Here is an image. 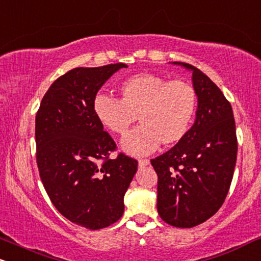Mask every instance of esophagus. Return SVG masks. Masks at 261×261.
Returning a JSON list of instances; mask_svg holds the SVG:
<instances>
[{
    "mask_svg": "<svg viewBox=\"0 0 261 261\" xmlns=\"http://www.w3.org/2000/svg\"><path fill=\"white\" fill-rule=\"evenodd\" d=\"M139 165H140V166H147V165H149V159H140V161H139Z\"/></svg>",
    "mask_w": 261,
    "mask_h": 261,
    "instance_id": "esophagus-1",
    "label": "esophagus"
}]
</instances>
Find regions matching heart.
I'll return each mask as SVG.
<instances>
[{"instance_id":"b5f03b06","label":"heart","mask_w":261,"mask_h":261,"mask_svg":"<svg viewBox=\"0 0 261 261\" xmlns=\"http://www.w3.org/2000/svg\"><path fill=\"white\" fill-rule=\"evenodd\" d=\"M121 98L97 92L92 100L96 118L114 134L122 135L140 113L142 124L122 139L121 147L131 155H147L161 142L180 141L192 124L196 91L185 81H169L155 74H139L120 85Z\"/></svg>"}]
</instances>
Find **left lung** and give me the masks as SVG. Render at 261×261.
<instances>
[{"mask_svg": "<svg viewBox=\"0 0 261 261\" xmlns=\"http://www.w3.org/2000/svg\"><path fill=\"white\" fill-rule=\"evenodd\" d=\"M192 73L196 120L164 154L152 159L158 175L156 209L166 224L190 228L206 221L227 196L237 159L232 107L199 69L172 62Z\"/></svg>", "mask_w": 261, "mask_h": 261, "instance_id": "obj_1", "label": "left lung"}]
</instances>
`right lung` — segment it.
<instances>
[{
	"instance_id": "right-lung-1",
	"label": "right lung",
	"mask_w": 261,
	"mask_h": 261,
	"mask_svg": "<svg viewBox=\"0 0 261 261\" xmlns=\"http://www.w3.org/2000/svg\"><path fill=\"white\" fill-rule=\"evenodd\" d=\"M124 63L75 68L58 77L35 120L36 162L53 205L74 224L99 230L124 213V196L137 171L125 154L109 159L115 142L96 118L92 100Z\"/></svg>"
}]
</instances>
